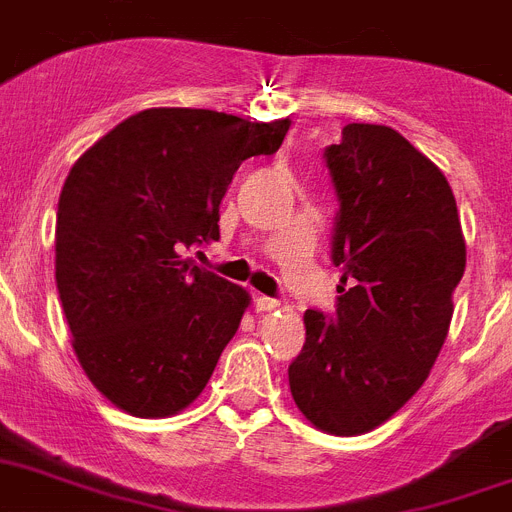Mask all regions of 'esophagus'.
Returning <instances> with one entry per match:
<instances>
[{"instance_id": "esophagus-1", "label": "esophagus", "mask_w": 512, "mask_h": 512, "mask_svg": "<svg viewBox=\"0 0 512 512\" xmlns=\"http://www.w3.org/2000/svg\"><path fill=\"white\" fill-rule=\"evenodd\" d=\"M277 308H279V300L266 298V295H259V298H256V310H259V313H272V310Z\"/></svg>"}]
</instances>
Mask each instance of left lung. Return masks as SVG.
<instances>
[{
	"mask_svg": "<svg viewBox=\"0 0 512 512\" xmlns=\"http://www.w3.org/2000/svg\"><path fill=\"white\" fill-rule=\"evenodd\" d=\"M339 196L336 318L305 310L292 399L321 432L375 430L427 381L453 318L466 240L443 170L381 124H347L326 147Z\"/></svg>",
	"mask_w": 512,
	"mask_h": 512,
	"instance_id": "8db88e82",
	"label": "left lung"
}]
</instances>
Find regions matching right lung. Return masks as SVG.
Here are the masks:
<instances>
[{
	"label": "right lung",
	"mask_w": 512,
	"mask_h": 512,
	"mask_svg": "<svg viewBox=\"0 0 512 512\" xmlns=\"http://www.w3.org/2000/svg\"><path fill=\"white\" fill-rule=\"evenodd\" d=\"M290 119L147 108L72 165L56 212V290L82 370L142 419L194 404L251 305L186 251L220 238L235 170L274 155Z\"/></svg>",
	"instance_id": "obj_1"
}]
</instances>
